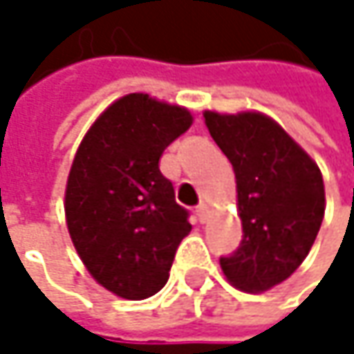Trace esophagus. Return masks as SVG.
<instances>
[{
    "instance_id": "34e87169",
    "label": "esophagus",
    "mask_w": 354,
    "mask_h": 354,
    "mask_svg": "<svg viewBox=\"0 0 354 354\" xmlns=\"http://www.w3.org/2000/svg\"><path fill=\"white\" fill-rule=\"evenodd\" d=\"M194 213H196V219L203 223V221L207 219V205H198V207L194 209Z\"/></svg>"
}]
</instances>
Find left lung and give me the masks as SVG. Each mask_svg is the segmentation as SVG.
Segmentation results:
<instances>
[{
    "instance_id": "left-lung-1",
    "label": "left lung",
    "mask_w": 354,
    "mask_h": 354,
    "mask_svg": "<svg viewBox=\"0 0 354 354\" xmlns=\"http://www.w3.org/2000/svg\"><path fill=\"white\" fill-rule=\"evenodd\" d=\"M205 122L236 172L242 242L219 264L244 291L289 279L318 236L326 198L316 162L260 112H205Z\"/></svg>"
}]
</instances>
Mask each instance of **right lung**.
Segmentation results:
<instances>
[{
  "instance_id": "right-lung-1",
  "label": "right lung",
  "mask_w": 354,
  "mask_h": 354,
  "mask_svg": "<svg viewBox=\"0 0 354 354\" xmlns=\"http://www.w3.org/2000/svg\"><path fill=\"white\" fill-rule=\"evenodd\" d=\"M190 124L186 108L129 94L98 116L75 153L67 230L90 274L118 297L156 295L192 227L160 172L164 149Z\"/></svg>"
}]
</instances>
